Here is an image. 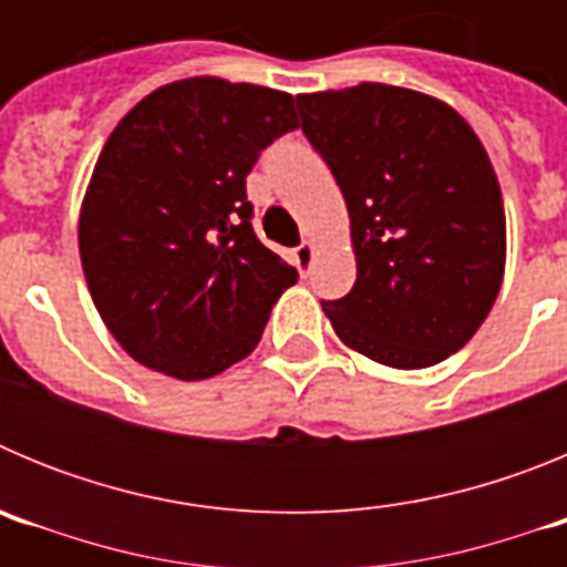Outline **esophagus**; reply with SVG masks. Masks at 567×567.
Listing matches in <instances>:
<instances>
[{
  "label": "esophagus",
  "mask_w": 567,
  "mask_h": 567,
  "mask_svg": "<svg viewBox=\"0 0 567 567\" xmlns=\"http://www.w3.org/2000/svg\"><path fill=\"white\" fill-rule=\"evenodd\" d=\"M292 260H295V267H298V272L307 278L309 269H312V260H315L312 244H307V240H303V244H300V247L292 252Z\"/></svg>",
  "instance_id": "obj_1"
}]
</instances>
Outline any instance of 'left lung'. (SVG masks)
<instances>
[{
	"mask_svg": "<svg viewBox=\"0 0 567 567\" xmlns=\"http://www.w3.org/2000/svg\"><path fill=\"white\" fill-rule=\"evenodd\" d=\"M300 130L329 164L352 221L358 280L323 300L354 352L425 369L463 349L505 272L499 182L463 115L392 84L303 93Z\"/></svg>",
	"mask_w": 567,
	"mask_h": 567,
	"instance_id": "left-lung-1",
	"label": "left lung"
}]
</instances>
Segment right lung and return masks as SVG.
I'll use <instances>...</instances> for the list:
<instances>
[{
	"instance_id": "right-lung-1",
	"label": "right lung",
	"mask_w": 567,
	"mask_h": 567,
	"mask_svg": "<svg viewBox=\"0 0 567 567\" xmlns=\"http://www.w3.org/2000/svg\"><path fill=\"white\" fill-rule=\"evenodd\" d=\"M298 127L272 87L195 76L115 124L79 218L90 295L124 352L178 380L247 358L298 280L252 229L247 175Z\"/></svg>"
}]
</instances>
